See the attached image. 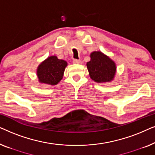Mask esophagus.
Instances as JSON below:
<instances>
[{"label": "esophagus", "mask_w": 155, "mask_h": 155, "mask_svg": "<svg viewBox=\"0 0 155 155\" xmlns=\"http://www.w3.org/2000/svg\"><path fill=\"white\" fill-rule=\"evenodd\" d=\"M73 63H75V64H80V63H82V61L80 60H78V59H73Z\"/></svg>", "instance_id": "obj_1"}]
</instances>
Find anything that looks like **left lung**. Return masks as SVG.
Here are the masks:
<instances>
[{"mask_svg": "<svg viewBox=\"0 0 155 155\" xmlns=\"http://www.w3.org/2000/svg\"><path fill=\"white\" fill-rule=\"evenodd\" d=\"M91 60L87 63L91 79L97 82H110L116 73V65L109 57L100 51H94Z\"/></svg>", "mask_w": 155, "mask_h": 155, "instance_id": "8db88e82", "label": "left lung"}]
</instances>
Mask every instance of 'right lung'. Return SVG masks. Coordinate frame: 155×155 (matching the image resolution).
Segmentation results:
<instances>
[{"label": "right lung", "mask_w": 155, "mask_h": 155, "mask_svg": "<svg viewBox=\"0 0 155 155\" xmlns=\"http://www.w3.org/2000/svg\"><path fill=\"white\" fill-rule=\"evenodd\" d=\"M67 62L53 56L42 62L37 69V76L40 82L56 85L62 80Z\"/></svg>", "instance_id": "obj_1"}]
</instances>
